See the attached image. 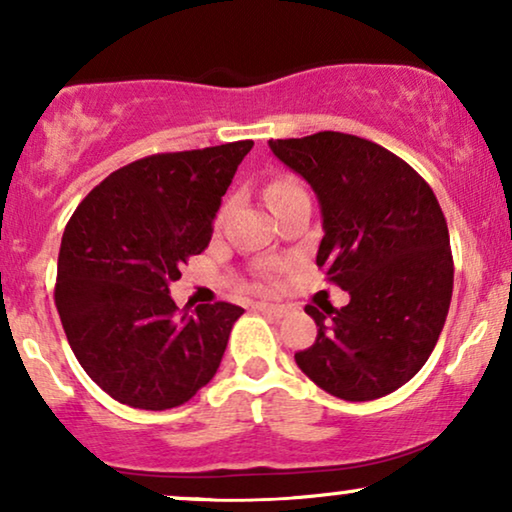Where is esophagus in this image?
<instances>
[{"mask_svg": "<svg viewBox=\"0 0 512 512\" xmlns=\"http://www.w3.org/2000/svg\"><path fill=\"white\" fill-rule=\"evenodd\" d=\"M255 308H257V311H262V313L276 315V318H283V315L287 313V308L283 304H266V301H257Z\"/></svg>", "mask_w": 512, "mask_h": 512, "instance_id": "1", "label": "esophagus"}]
</instances>
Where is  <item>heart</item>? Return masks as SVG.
I'll list each match as a JSON object with an SVG mask.
<instances>
[{"label": "heart", "instance_id": "obj_1", "mask_svg": "<svg viewBox=\"0 0 512 512\" xmlns=\"http://www.w3.org/2000/svg\"><path fill=\"white\" fill-rule=\"evenodd\" d=\"M301 192H306V190L301 187L297 178L283 176V178H276V181L266 187V199H269V204L273 208V206L283 204L285 199H290V197H294V194H301Z\"/></svg>", "mask_w": 512, "mask_h": 512}]
</instances>
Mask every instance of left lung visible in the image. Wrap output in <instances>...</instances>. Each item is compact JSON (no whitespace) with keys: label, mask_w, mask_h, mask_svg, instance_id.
Listing matches in <instances>:
<instances>
[{"label":"left lung","mask_w":512,"mask_h":512,"mask_svg":"<svg viewBox=\"0 0 512 512\" xmlns=\"http://www.w3.org/2000/svg\"><path fill=\"white\" fill-rule=\"evenodd\" d=\"M269 148L318 194L315 264L350 304L306 313L318 325L294 355L322 390L371 401L399 390L427 362L452 299L448 222L417 171L378 143L341 132L276 139Z\"/></svg>","instance_id":"8db88e82"}]
</instances>
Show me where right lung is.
<instances>
[{"mask_svg": "<svg viewBox=\"0 0 512 512\" xmlns=\"http://www.w3.org/2000/svg\"><path fill=\"white\" fill-rule=\"evenodd\" d=\"M253 141L157 153L104 178L71 215L55 306L78 364L115 401L167 410L215 376L241 306L178 311L169 283L204 253Z\"/></svg>", "mask_w": 512, "mask_h": 512, "instance_id": "1", "label": "right lung"}]
</instances>
